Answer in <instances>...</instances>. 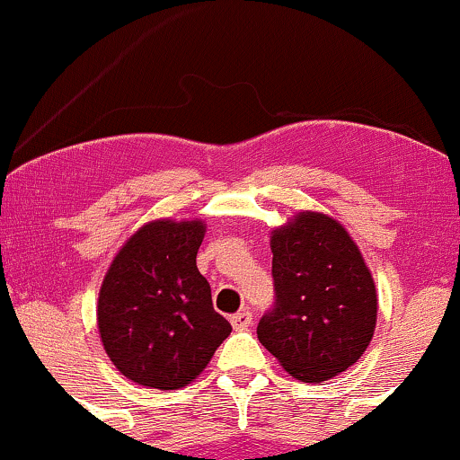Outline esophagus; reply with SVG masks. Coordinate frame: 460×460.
<instances>
[{
  "label": "esophagus",
  "instance_id": "1",
  "mask_svg": "<svg viewBox=\"0 0 460 460\" xmlns=\"http://www.w3.org/2000/svg\"><path fill=\"white\" fill-rule=\"evenodd\" d=\"M252 324V314L251 311H237L235 315H231V326L235 331H246Z\"/></svg>",
  "mask_w": 460,
  "mask_h": 460
}]
</instances>
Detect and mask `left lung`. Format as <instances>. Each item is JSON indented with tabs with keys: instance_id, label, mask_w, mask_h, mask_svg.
Here are the masks:
<instances>
[{
	"instance_id": "1",
	"label": "left lung",
	"mask_w": 460,
	"mask_h": 460,
	"mask_svg": "<svg viewBox=\"0 0 460 460\" xmlns=\"http://www.w3.org/2000/svg\"><path fill=\"white\" fill-rule=\"evenodd\" d=\"M274 307L257 337L285 372L322 383L361 358L376 329V285L350 234L331 216L298 212L270 235Z\"/></svg>"
}]
</instances>
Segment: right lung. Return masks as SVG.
<instances>
[{
    "label": "right lung",
    "mask_w": 460,
    "mask_h": 460,
    "mask_svg": "<svg viewBox=\"0 0 460 460\" xmlns=\"http://www.w3.org/2000/svg\"><path fill=\"white\" fill-rule=\"evenodd\" d=\"M203 220H151L110 263L97 303V324L110 361L129 381L186 387L203 372L231 324L214 311L199 272Z\"/></svg>",
    "instance_id": "add662e5"
}]
</instances>
